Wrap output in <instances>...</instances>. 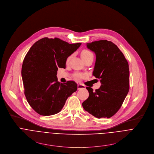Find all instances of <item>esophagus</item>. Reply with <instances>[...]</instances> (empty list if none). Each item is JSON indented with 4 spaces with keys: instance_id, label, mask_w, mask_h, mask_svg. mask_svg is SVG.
Returning <instances> with one entry per match:
<instances>
[{
    "instance_id": "obj_1",
    "label": "esophagus",
    "mask_w": 154,
    "mask_h": 154,
    "mask_svg": "<svg viewBox=\"0 0 154 154\" xmlns=\"http://www.w3.org/2000/svg\"><path fill=\"white\" fill-rule=\"evenodd\" d=\"M85 88V86L82 84H78V89H84Z\"/></svg>"
}]
</instances>
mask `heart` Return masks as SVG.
Returning <instances> with one entry per match:
<instances>
[{
	"label": "heart",
	"instance_id": "1",
	"mask_svg": "<svg viewBox=\"0 0 154 154\" xmlns=\"http://www.w3.org/2000/svg\"><path fill=\"white\" fill-rule=\"evenodd\" d=\"M72 57V56H70L69 57H68V58L66 59V62H68L70 61V60L71 59ZM94 57V54H92V53L91 52V51H89V50H87V49H84L82 51L81 53V57L82 59L84 60L85 59H86L88 58H89V57ZM84 76V75L82 74V73H76L75 74V78L77 79H81Z\"/></svg>",
	"mask_w": 154,
	"mask_h": 154
}]
</instances>
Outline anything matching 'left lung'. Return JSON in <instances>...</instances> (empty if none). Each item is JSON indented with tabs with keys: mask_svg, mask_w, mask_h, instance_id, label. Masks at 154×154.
Here are the masks:
<instances>
[{
	"mask_svg": "<svg viewBox=\"0 0 154 154\" xmlns=\"http://www.w3.org/2000/svg\"><path fill=\"white\" fill-rule=\"evenodd\" d=\"M96 55L93 75L101 86L94 91L87 87L89 96L82 103L84 109L97 118H109L121 108L129 91L130 72L127 60L112 42L99 40L87 43Z\"/></svg>",
	"mask_w": 154,
	"mask_h": 154,
	"instance_id": "8db88e82",
	"label": "left lung"
}]
</instances>
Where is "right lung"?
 Masks as SVG:
<instances>
[{
    "instance_id": "1",
    "label": "right lung",
    "mask_w": 154,
    "mask_h": 154,
    "mask_svg": "<svg viewBox=\"0 0 154 154\" xmlns=\"http://www.w3.org/2000/svg\"><path fill=\"white\" fill-rule=\"evenodd\" d=\"M58 38H43L34 43L22 65L24 94L32 108L42 116L59 112L68 97L78 88L75 81L60 83L59 68H65L66 59L81 46Z\"/></svg>"
}]
</instances>
